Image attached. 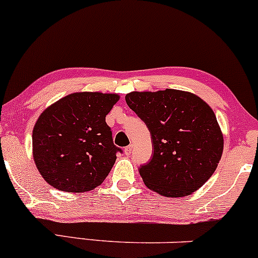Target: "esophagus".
Segmentation results:
<instances>
[{
  "instance_id": "obj_1",
  "label": "esophagus",
  "mask_w": 258,
  "mask_h": 258,
  "mask_svg": "<svg viewBox=\"0 0 258 258\" xmlns=\"http://www.w3.org/2000/svg\"><path fill=\"white\" fill-rule=\"evenodd\" d=\"M132 148H134V146L132 144H130V146H127L126 148H124V154L126 155H130L132 153Z\"/></svg>"
}]
</instances>
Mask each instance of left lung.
I'll use <instances>...</instances> for the list:
<instances>
[{"mask_svg":"<svg viewBox=\"0 0 258 258\" xmlns=\"http://www.w3.org/2000/svg\"><path fill=\"white\" fill-rule=\"evenodd\" d=\"M124 99L151 132L154 152L140 168L147 187L175 198L202 187L224 148L212 107L194 93L177 89L131 92Z\"/></svg>","mask_w":258,"mask_h":258,"instance_id":"1","label":"left lung"}]
</instances>
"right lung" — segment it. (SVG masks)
<instances>
[{
	"instance_id": "right-lung-1",
	"label": "right lung",
	"mask_w": 258,
	"mask_h": 258,
	"mask_svg": "<svg viewBox=\"0 0 258 258\" xmlns=\"http://www.w3.org/2000/svg\"><path fill=\"white\" fill-rule=\"evenodd\" d=\"M118 99L111 93H72L41 112L33 128V158L49 185L87 192L103 183L120 151L105 122Z\"/></svg>"
}]
</instances>
